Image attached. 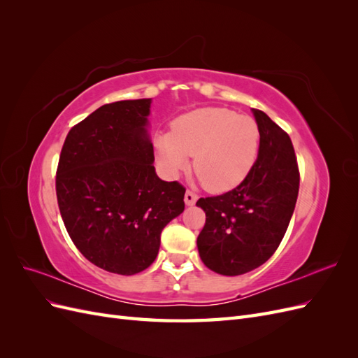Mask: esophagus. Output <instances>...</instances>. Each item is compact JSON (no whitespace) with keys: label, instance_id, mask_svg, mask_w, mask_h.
<instances>
[{"label":"esophagus","instance_id":"34e87169","mask_svg":"<svg viewBox=\"0 0 358 358\" xmlns=\"http://www.w3.org/2000/svg\"><path fill=\"white\" fill-rule=\"evenodd\" d=\"M197 199H199V197H197L196 192H192V191H187V192H185V203H187L188 206L196 204Z\"/></svg>","mask_w":358,"mask_h":358}]
</instances>
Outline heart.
<instances>
[{
	"label": "heart",
	"mask_w": 358,
	"mask_h": 358,
	"mask_svg": "<svg viewBox=\"0 0 358 358\" xmlns=\"http://www.w3.org/2000/svg\"><path fill=\"white\" fill-rule=\"evenodd\" d=\"M259 150V128L252 117L222 107H204L178 117L171 133L157 138V155L169 175L189 166L212 192L236 188L251 173Z\"/></svg>",
	"instance_id": "b5f03b06"
}]
</instances>
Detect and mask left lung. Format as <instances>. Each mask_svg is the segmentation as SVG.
<instances>
[{
    "label": "left lung",
    "instance_id": "obj_1",
    "mask_svg": "<svg viewBox=\"0 0 358 358\" xmlns=\"http://www.w3.org/2000/svg\"><path fill=\"white\" fill-rule=\"evenodd\" d=\"M252 113L259 150L251 173L234 189L197 201L206 213L197 237L200 258L225 276L251 272L275 254L299 196L300 173L289 136L264 112Z\"/></svg>",
    "mask_w": 358,
    "mask_h": 358
}]
</instances>
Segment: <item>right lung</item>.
<instances>
[{
	"label": "right lung",
	"mask_w": 358,
	"mask_h": 358,
	"mask_svg": "<svg viewBox=\"0 0 358 358\" xmlns=\"http://www.w3.org/2000/svg\"><path fill=\"white\" fill-rule=\"evenodd\" d=\"M149 107L150 99L101 106L70 129L59 155L64 225L82 255L110 273L152 264L162 229L185 209V188L155 173Z\"/></svg>",
	"instance_id": "add662e5"
}]
</instances>
